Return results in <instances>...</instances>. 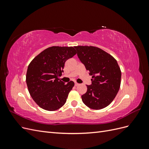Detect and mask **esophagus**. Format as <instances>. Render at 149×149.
I'll return each instance as SVG.
<instances>
[{"mask_svg":"<svg viewBox=\"0 0 149 149\" xmlns=\"http://www.w3.org/2000/svg\"><path fill=\"white\" fill-rule=\"evenodd\" d=\"M79 85V84L78 83H74V86H78Z\"/></svg>","mask_w":149,"mask_h":149,"instance_id":"34e87169","label":"esophagus"}]
</instances>
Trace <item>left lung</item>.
Listing matches in <instances>:
<instances>
[{"instance_id": "8db88e82", "label": "left lung", "mask_w": 149, "mask_h": 149, "mask_svg": "<svg viewBox=\"0 0 149 149\" xmlns=\"http://www.w3.org/2000/svg\"><path fill=\"white\" fill-rule=\"evenodd\" d=\"M79 60L92 76V83L81 96L86 106L101 109L109 105L118 94L121 71L115 58L101 48L92 46L74 47Z\"/></svg>"}]
</instances>
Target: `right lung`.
<instances>
[{"instance_id": "obj_1", "label": "right lung", "mask_w": 149, "mask_h": 149, "mask_svg": "<svg viewBox=\"0 0 149 149\" xmlns=\"http://www.w3.org/2000/svg\"><path fill=\"white\" fill-rule=\"evenodd\" d=\"M72 47H52L35 57L28 66L26 83L31 97L42 109L53 111L63 106L74 86L59 78L67 60L74 56Z\"/></svg>"}]
</instances>
